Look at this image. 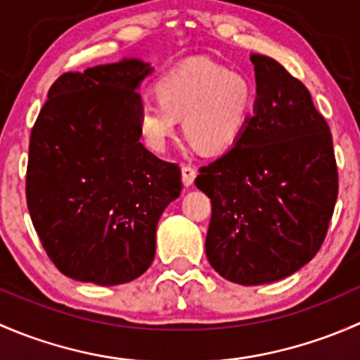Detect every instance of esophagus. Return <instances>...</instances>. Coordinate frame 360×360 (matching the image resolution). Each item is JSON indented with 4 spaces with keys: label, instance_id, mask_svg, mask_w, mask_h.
Listing matches in <instances>:
<instances>
[{
    "label": "esophagus",
    "instance_id": "1",
    "mask_svg": "<svg viewBox=\"0 0 360 360\" xmlns=\"http://www.w3.org/2000/svg\"><path fill=\"white\" fill-rule=\"evenodd\" d=\"M181 176H183V184L184 186H191L195 181V176H197V170L191 165H183L181 167Z\"/></svg>",
    "mask_w": 360,
    "mask_h": 360
}]
</instances>
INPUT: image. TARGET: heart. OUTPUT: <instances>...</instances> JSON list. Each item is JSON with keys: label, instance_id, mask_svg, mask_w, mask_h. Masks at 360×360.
<instances>
[{"label": "heart", "instance_id": "heart-1", "mask_svg": "<svg viewBox=\"0 0 360 360\" xmlns=\"http://www.w3.org/2000/svg\"><path fill=\"white\" fill-rule=\"evenodd\" d=\"M158 101H143L137 125L144 144L155 153L165 151L177 120L205 153L230 150L248 129L256 103L252 83L240 72L207 60H190L158 78Z\"/></svg>", "mask_w": 360, "mask_h": 360}]
</instances>
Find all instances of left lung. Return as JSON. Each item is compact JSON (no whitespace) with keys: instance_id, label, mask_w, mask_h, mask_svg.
Wrapping results in <instances>:
<instances>
[{"instance_id":"8db88e82","label":"left lung","mask_w":360,"mask_h":360,"mask_svg":"<svg viewBox=\"0 0 360 360\" xmlns=\"http://www.w3.org/2000/svg\"><path fill=\"white\" fill-rule=\"evenodd\" d=\"M256 103L230 151L202 167L212 203L205 254L226 281L261 285L317 254L338 197L333 137L307 86L271 57L250 53Z\"/></svg>"}]
</instances>
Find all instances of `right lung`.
Listing matches in <instances>:
<instances>
[{
	"mask_svg": "<svg viewBox=\"0 0 360 360\" xmlns=\"http://www.w3.org/2000/svg\"><path fill=\"white\" fill-rule=\"evenodd\" d=\"M141 59L64 72L29 141L25 197L43 248L66 277L118 285L155 259L157 224L181 169L141 143Z\"/></svg>",
	"mask_w": 360,
	"mask_h": 360,
	"instance_id": "right-lung-1",
	"label": "right lung"
}]
</instances>
